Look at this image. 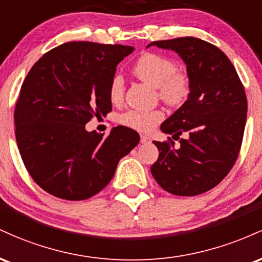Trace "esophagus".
Here are the masks:
<instances>
[{"label":"esophagus","mask_w":262,"mask_h":262,"mask_svg":"<svg viewBox=\"0 0 262 262\" xmlns=\"http://www.w3.org/2000/svg\"><path fill=\"white\" fill-rule=\"evenodd\" d=\"M149 141H150V138L148 135H144V134L140 135V143L145 144V143H149Z\"/></svg>","instance_id":"1"}]
</instances>
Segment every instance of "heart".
Here are the masks:
<instances>
[{"instance_id": "b5f03b06", "label": "heart", "mask_w": 262, "mask_h": 262, "mask_svg": "<svg viewBox=\"0 0 262 262\" xmlns=\"http://www.w3.org/2000/svg\"><path fill=\"white\" fill-rule=\"evenodd\" d=\"M135 77L154 86L159 98L172 107H179L188 100L192 82L188 73L176 68L175 60L160 53H144L135 60L132 68ZM125 85L121 75H116L108 86V97L113 104L124 100ZM164 119L161 110L129 111L122 114L119 123L139 132H150Z\"/></svg>"}]
</instances>
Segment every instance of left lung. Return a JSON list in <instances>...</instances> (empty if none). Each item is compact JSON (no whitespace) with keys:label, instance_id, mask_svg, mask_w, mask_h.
<instances>
[{"label":"left lung","instance_id":"1","mask_svg":"<svg viewBox=\"0 0 262 262\" xmlns=\"http://www.w3.org/2000/svg\"><path fill=\"white\" fill-rule=\"evenodd\" d=\"M175 50L187 65L188 100L161 124L167 138L154 141L159 158L150 167L156 182L175 196H197L229 173L243 143L248 101L244 86L228 56L215 45L193 37L152 41Z\"/></svg>","mask_w":262,"mask_h":262}]
</instances>
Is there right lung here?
Listing matches in <instances>:
<instances>
[{
    "mask_svg": "<svg viewBox=\"0 0 262 262\" xmlns=\"http://www.w3.org/2000/svg\"><path fill=\"white\" fill-rule=\"evenodd\" d=\"M132 47L69 41L45 53L23 81L14 110L16 140L39 187L66 201L89 200L110 183L139 134L116 127L87 132L93 117L112 111L108 86Z\"/></svg>",
    "mask_w": 262,
    "mask_h": 262,
    "instance_id": "1",
    "label": "right lung"
}]
</instances>
